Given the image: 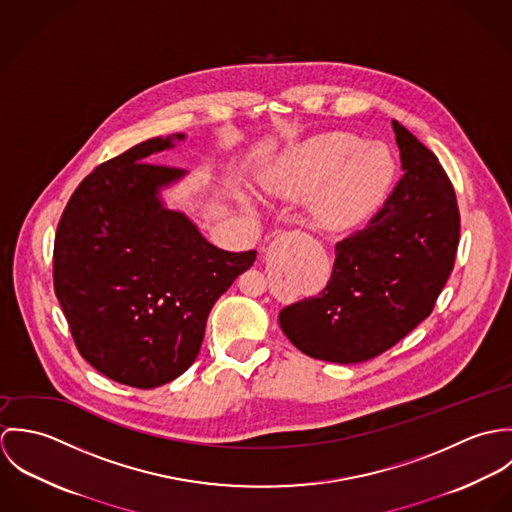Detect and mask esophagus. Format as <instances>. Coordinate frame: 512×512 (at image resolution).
I'll return each instance as SVG.
<instances>
[{
	"instance_id": "34e87169",
	"label": "esophagus",
	"mask_w": 512,
	"mask_h": 512,
	"mask_svg": "<svg viewBox=\"0 0 512 512\" xmlns=\"http://www.w3.org/2000/svg\"><path fill=\"white\" fill-rule=\"evenodd\" d=\"M297 234H299V232H284V234L278 238V242H286V244H288V242L295 240Z\"/></svg>"
}]
</instances>
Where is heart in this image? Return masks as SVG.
<instances>
[{"label": "heart", "instance_id": "heart-1", "mask_svg": "<svg viewBox=\"0 0 512 512\" xmlns=\"http://www.w3.org/2000/svg\"><path fill=\"white\" fill-rule=\"evenodd\" d=\"M392 157L349 134H325L290 149L264 177L276 199H305L311 222L341 230L361 219L382 197L392 177Z\"/></svg>", "mask_w": 512, "mask_h": 512}]
</instances>
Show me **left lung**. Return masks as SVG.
<instances>
[{"label":"left lung","mask_w":512,"mask_h":512,"mask_svg":"<svg viewBox=\"0 0 512 512\" xmlns=\"http://www.w3.org/2000/svg\"><path fill=\"white\" fill-rule=\"evenodd\" d=\"M404 175L380 211L335 244L323 292L280 311V327L311 359L378 357L434 309L455 262L459 209L438 157L392 120Z\"/></svg>","instance_id":"1"}]
</instances>
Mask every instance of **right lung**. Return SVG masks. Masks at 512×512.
Here are the masks:
<instances>
[{"label": "right lung", "instance_id": "1", "mask_svg": "<svg viewBox=\"0 0 512 512\" xmlns=\"http://www.w3.org/2000/svg\"><path fill=\"white\" fill-rule=\"evenodd\" d=\"M183 140L151 138L98 165L76 187L55 236V293L78 353L144 390L195 363L215 301L256 260V250H220L165 207L161 191L187 171L147 159Z\"/></svg>", "mask_w": 512, "mask_h": 512}]
</instances>
